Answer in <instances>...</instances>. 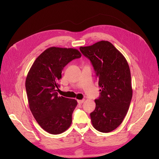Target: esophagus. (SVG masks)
<instances>
[{
  "mask_svg": "<svg viewBox=\"0 0 159 159\" xmlns=\"http://www.w3.org/2000/svg\"><path fill=\"white\" fill-rule=\"evenodd\" d=\"M77 102H78V103L79 104H82L83 102H84V99H83V100H78Z\"/></svg>",
  "mask_w": 159,
  "mask_h": 159,
  "instance_id": "obj_1",
  "label": "esophagus"
}]
</instances>
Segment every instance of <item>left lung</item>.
<instances>
[{
	"label": "left lung",
	"mask_w": 159,
	"mask_h": 159,
	"mask_svg": "<svg viewBox=\"0 0 159 159\" xmlns=\"http://www.w3.org/2000/svg\"><path fill=\"white\" fill-rule=\"evenodd\" d=\"M82 53L93 64L101 95L95 99V110L90 113L93 126L102 133L117 128L126 115L133 90L128 63L111 43L101 40L80 47Z\"/></svg>",
	"instance_id": "1"
}]
</instances>
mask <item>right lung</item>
Here are the masks:
<instances>
[{
    "label": "right lung",
    "instance_id": "obj_1",
    "mask_svg": "<svg viewBox=\"0 0 159 159\" xmlns=\"http://www.w3.org/2000/svg\"><path fill=\"white\" fill-rule=\"evenodd\" d=\"M75 48L50 47L32 64L26 79L30 109L40 126L53 135L68 129L76 100L58 96L62 71L70 61L81 57Z\"/></svg>",
    "mask_w": 159,
    "mask_h": 159
}]
</instances>
